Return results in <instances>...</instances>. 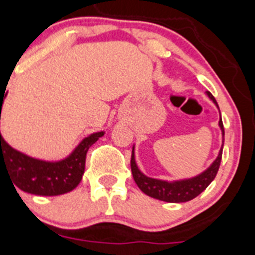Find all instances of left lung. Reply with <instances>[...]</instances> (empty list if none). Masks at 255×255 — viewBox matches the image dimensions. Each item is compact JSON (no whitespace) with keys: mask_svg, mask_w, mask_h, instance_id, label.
<instances>
[{"mask_svg":"<svg viewBox=\"0 0 255 255\" xmlns=\"http://www.w3.org/2000/svg\"><path fill=\"white\" fill-rule=\"evenodd\" d=\"M209 98L216 104L219 108L218 103H216L215 98L213 97L210 92H206ZM219 127H220L221 132H223V139H224V126H223V121H219ZM223 147H224V141L221 144V148L219 151L216 160L211 163L210 167L208 170L204 171L203 173L195 176L191 178H185V180H178V181H163V180H157V178L148 177V176L143 175L139 171L138 166L135 163L134 158V147L132 149V157H130V170H132L133 178H134L135 184L142 191L148 196L153 197V199L161 200V201H166V203H186L190 200L195 199L199 196L209 185L211 184L214 178H215L216 173L219 171V166L221 162V156H223Z\"/></svg>","mask_w":255,"mask_h":255,"instance_id":"8db88e82","label":"left lung"}]
</instances>
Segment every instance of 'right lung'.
<instances>
[{
    "label": "right lung",
    "mask_w": 255,
    "mask_h": 255,
    "mask_svg": "<svg viewBox=\"0 0 255 255\" xmlns=\"http://www.w3.org/2000/svg\"><path fill=\"white\" fill-rule=\"evenodd\" d=\"M3 97L4 93L0 94V120ZM103 134L104 132H97L88 135L66 158L50 162L32 158L12 148L0 133V172L6 170L13 185L28 194L40 196L66 194L82 181L88 149Z\"/></svg>",
    "instance_id": "add662e5"
}]
</instances>
